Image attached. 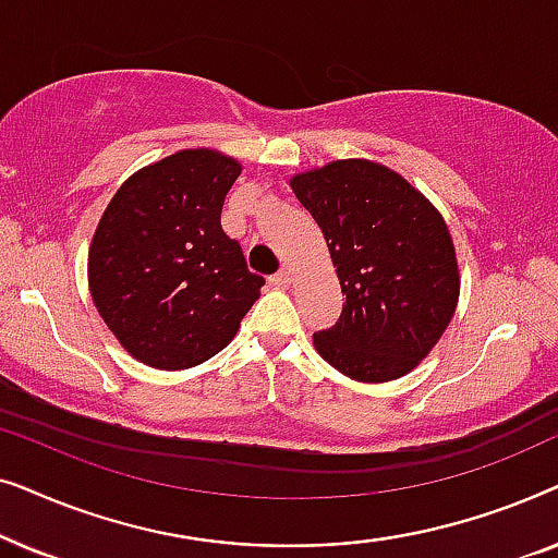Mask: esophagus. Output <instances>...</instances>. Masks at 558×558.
<instances>
[{
  "label": "esophagus",
  "mask_w": 558,
  "mask_h": 558,
  "mask_svg": "<svg viewBox=\"0 0 558 558\" xmlns=\"http://www.w3.org/2000/svg\"><path fill=\"white\" fill-rule=\"evenodd\" d=\"M292 277H294L292 266H284V269L274 274V277H271V284H274V287H279V289H287L289 284H292Z\"/></svg>",
  "instance_id": "obj_1"
}]
</instances>
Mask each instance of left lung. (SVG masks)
<instances>
[{
    "instance_id": "obj_1",
    "label": "left lung",
    "mask_w": 558,
    "mask_h": 558,
    "mask_svg": "<svg viewBox=\"0 0 558 558\" xmlns=\"http://www.w3.org/2000/svg\"><path fill=\"white\" fill-rule=\"evenodd\" d=\"M289 185L317 220L345 294L338 323L312 335L315 350L361 384L407 376L460 302L441 213L391 167L361 157L296 172Z\"/></svg>"
}]
</instances>
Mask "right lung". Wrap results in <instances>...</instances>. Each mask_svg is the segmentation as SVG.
Masks as SVG:
<instances>
[{
  "mask_svg": "<svg viewBox=\"0 0 558 558\" xmlns=\"http://www.w3.org/2000/svg\"><path fill=\"white\" fill-rule=\"evenodd\" d=\"M239 159L180 149L117 190L88 248V289L121 348L159 371L220 353L254 307L264 277L220 228Z\"/></svg>",
  "mask_w": 558,
  "mask_h": 558,
  "instance_id": "add662e5",
  "label": "right lung"
}]
</instances>
